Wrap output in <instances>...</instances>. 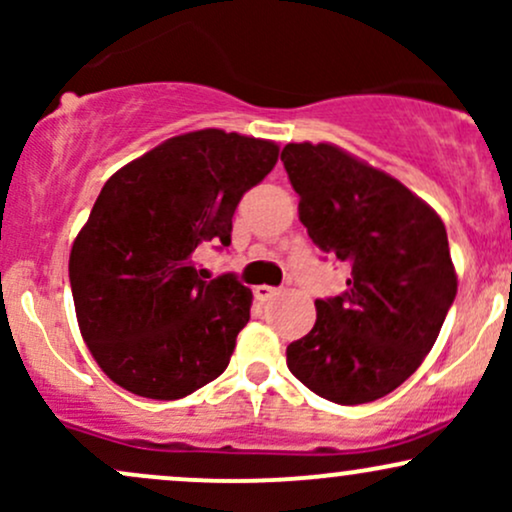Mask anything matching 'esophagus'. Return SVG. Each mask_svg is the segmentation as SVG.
<instances>
[{
  "instance_id": "obj_1",
  "label": "esophagus",
  "mask_w": 512,
  "mask_h": 512,
  "mask_svg": "<svg viewBox=\"0 0 512 512\" xmlns=\"http://www.w3.org/2000/svg\"><path fill=\"white\" fill-rule=\"evenodd\" d=\"M276 293H279V289H274V286H267V284L255 286V298H257V301H260V303L269 301V298H274Z\"/></svg>"
}]
</instances>
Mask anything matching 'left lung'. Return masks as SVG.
Listing matches in <instances>:
<instances>
[{
  "label": "left lung",
  "instance_id": "1",
  "mask_svg": "<svg viewBox=\"0 0 512 512\" xmlns=\"http://www.w3.org/2000/svg\"><path fill=\"white\" fill-rule=\"evenodd\" d=\"M281 161L308 236L351 267L286 366L334 404L375 402L421 366L455 301L448 233L424 199L339 146L286 144Z\"/></svg>",
  "mask_w": 512,
  "mask_h": 512
}]
</instances>
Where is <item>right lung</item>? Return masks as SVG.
Wrapping results in <instances>:
<instances>
[{"label": "right lung", "instance_id": "1", "mask_svg": "<svg viewBox=\"0 0 512 512\" xmlns=\"http://www.w3.org/2000/svg\"><path fill=\"white\" fill-rule=\"evenodd\" d=\"M276 158L267 139L197 129L105 182L72 245L69 281L81 337L113 383L180 399L226 370L252 291L233 274L202 279L195 250L231 245L240 197Z\"/></svg>", "mask_w": 512, "mask_h": 512}]
</instances>
